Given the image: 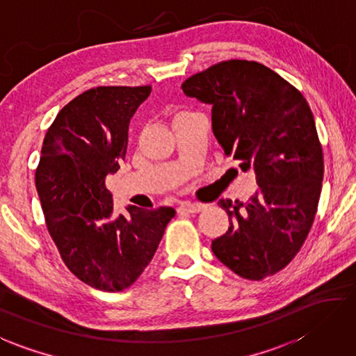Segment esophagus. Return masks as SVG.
<instances>
[{
	"label": "esophagus",
	"instance_id": "34e87169",
	"mask_svg": "<svg viewBox=\"0 0 356 356\" xmlns=\"http://www.w3.org/2000/svg\"><path fill=\"white\" fill-rule=\"evenodd\" d=\"M207 205L204 204H197V202H182L179 207L180 211H186V213H199L205 209Z\"/></svg>",
	"mask_w": 356,
	"mask_h": 356
}]
</instances>
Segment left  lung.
<instances>
[{"label": "left lung", "mask_w": 356, "mask_h": 356, "mask_svg": "<svg viewBox=\"0 0 356 356\" xmlns=\"http://www.w3.org/2000/svg\"><path fill=\"white\" fill-rule=\"evenodd\" d=\"M182 90L211 106L218 143L260 186L248 202L219 199L230 227L211 241L213 254L249 280L279 273L305 243L321 196L324 159L312 108L275 71L249 60L216 63Z\"/></svg>", "instance_id": "obj_1"}]
</instances>
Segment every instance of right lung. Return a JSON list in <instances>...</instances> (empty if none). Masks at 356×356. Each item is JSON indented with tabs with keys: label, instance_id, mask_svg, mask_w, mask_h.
I'll return each instance as SVG.
<instances>
[{
	"label": "right lung",
	"instance_id": "obj_1",
	"mask_svg": "<svg viewBox=\"0 0 356 356\" xmlns=\"http://www.w3.org/2000/svg\"><path fill=\"white\" fill-rule=\"evenodd\" d=\"M151 87H96L57 113L43 140L35 186L67 268L92 288L122 291L152 260L171 207L113 211L106 177L126 157L129 122Z\"/></svg>",
	"mask_w": 356,
	"mask_h": 356
}]
</instances>
